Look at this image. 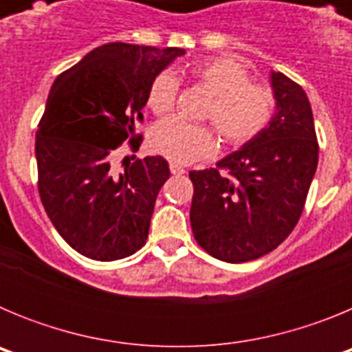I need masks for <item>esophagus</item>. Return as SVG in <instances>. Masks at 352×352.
Returning a JSON list of instances; mask_svg holds the SVG:
<instances>
[{"mask_svg": "<svg viewBox=\"0 0 352 352\" xmlns=\"http://www.w3.org/2000/svg\"><path fill=\"white\" fill-rule=\"evenodd\" d=\"M169 169L173 174H185V167H182L179 164H176V162H170Z\"/></svg>", "mask_w": 352, "mask_h": 352, "instance_id": "obj_1", "label": "esophagus"}]
</instances>
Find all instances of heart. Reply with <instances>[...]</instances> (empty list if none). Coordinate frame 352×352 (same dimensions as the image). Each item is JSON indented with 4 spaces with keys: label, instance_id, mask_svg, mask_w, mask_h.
<instances>
[{
    "label": "heart",
    "instance_id": "heart-1",
    "mask_svg": "<svg viewBox=\"0 0 352 352\" xmlns=\"http://www.w3.org/2000/svg\"><path fill=\"white\" fill-rule=\"evenodd\" d=\"M190 74L211 95L204 118L213 121L227 146L238 148L259 135L270 125L276 96L270 86L250 80L243 65L229 58H213L195 63ZM179 82L173 72H160L148 89V107L157 116L176 105ZM151 148L176 164H194L217 151V132L210 123H190L182 118L160 121L149 135Z\"/></svg>",
    "mask_w": 352,
    "mask_h": 352
}]
</instances>
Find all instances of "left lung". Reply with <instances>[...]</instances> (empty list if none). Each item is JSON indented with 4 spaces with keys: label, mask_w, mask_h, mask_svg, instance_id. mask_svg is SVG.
<instances>
[{
    "label": "left lung",
    "mask_w": 352,
    "mask_h": 352,
    "mask_svg": "<svg viewBox=\"0 0 352 352\" xmlns=\"http://www.w3.org/2000/svg\"><path fill=\"white\" fill-rule=\"evenodd\" d=\"M276 114L241 149L190 170L194 238L214 259L247 263L275 250L296 227L317 169L312 107L300 84L272 72Z\"/></svg>",
    "instance_id": "obj_1"
}]
</instances>
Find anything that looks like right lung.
I'll return each mask as SVG.
<instances>
[{
	"label": "right lung",
	"instance_id": "1",
	"mask_svg": "<svg viewBox=\"0 0 352 352\" xmlns=\"http://www.w3.org/2000/svg\"><path fill=\"white\" fill-rule=\"evenodd\" d=\"M185 49L105 43L58 76L35 142L38 194L61 238L95 261L144 247L169 164L146 157L116 174L111 158L129 141L139 149L149 84Z\"/></svg>",
	"mask_w": 352,
	"mask_h": 352
}]
</instances>
